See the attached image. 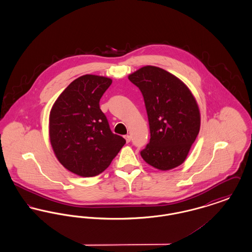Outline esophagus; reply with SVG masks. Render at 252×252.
Masks as SVG:
<instances>
[{
    "label": "esophagus",
    "instance_id": "34e87169",
    "mask_svg": "<svg viewBox=\"0 0 252 252\" xmlns=\"http://www.w3.org/2000/svg\"><path fill=\"white\" fill-rule=\"evenodd\" d=\"M125 139H126V143H129V142L131 141V137H130L129 135H126V136H125Z\"/></svg>",
    "mask_w": 252,
    "mask_h": 252
}]
</instances>
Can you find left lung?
Listing matches in <instances>:
<instances>
[{"label": "left lung", "mask_w": 252, "mask_h": 252, "mask_svg": "<svg viewBox=\"0 0 252 252\" xmlns=\"http://www.w3.org/2000/svg\"><path fill=\"white\" fill-rule=\"evenodd\" d=\"M128 79L143 94L149 122L150 141L141 156L160 171L180 166L200 129V111L191 90L176 75L150 65Z\"/></svg>", "instance_id": "1"}]
</instances>
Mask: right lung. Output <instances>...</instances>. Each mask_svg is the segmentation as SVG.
I'll list each match as a JSON object with an SVG mask.
<instances>
[{"label":"right lung","mask_w":252,"mask_h":252,"mask_svg":"<svg viewBox=\"0 0 252 252\" xmlns=\"http://www.w3.org/2000/svg\"><path fill=\"white\" fill-rule=\"evenodd\" d=\"M112 79L85 74L58 97L49 115V139L60 163L73 174L91 178L104 172L126 140L113 134L99 101Z\"/></svg>","instance_id":"right-lung-1"}]
</instances>
